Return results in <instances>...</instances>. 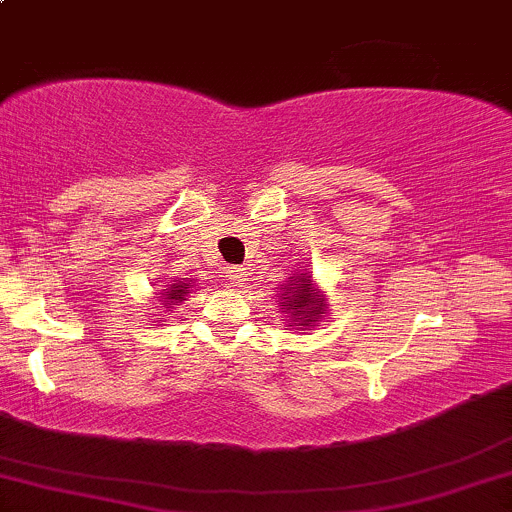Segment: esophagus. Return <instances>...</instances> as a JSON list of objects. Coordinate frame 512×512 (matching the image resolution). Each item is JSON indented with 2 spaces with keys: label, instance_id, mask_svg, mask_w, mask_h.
I'll use <instances>...</instances> for the list:
<instances>
[{
  "label": "esophagus",
  "instance_id": "34e87169",
  "mask_svg": "<svg viewBox=\"0 0 512 512\" xmlns=\"http://www.w3.org/2000/svg\"><path fill=\"white\" fill-rule=\"evenodd\" d=\"M228 279L233 282V286H238V289H247V284H250V272H247L245 267H230Z\"/></svg>",
  "mask_w": 512,
  "mask_h": 512
}]
</instances>
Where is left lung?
<instances>
[{
  "mask_svg": "<svg viewBox=\"0 0 512 512\" xmlns=\"http://www.w3.org/2000/svg\"><path fill=\"white\" fill-rule=\"evenodd\" d=\"M279 286H282L279 306H282V313H286V320H289L286 328L311 330V325H316V320L323 318L325 308H328L325 291L318 289L308 272H296L294 277H289V282Z\"/></svg>",
  "mask_w": 512,
  "mask_h": 512,
  "instance_id": "1",
  "label": "left lung"
}]
</instances>
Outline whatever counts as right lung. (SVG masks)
Here are the masks:
<instances>
[{"label":"right lung","instance_id":"right-lung-1","mask_svg":"<svg viewBox=\"0 0 512 512\" xmlns=\"http://www.w3.org/2000/svg\"><path fill=\"white\" fill-rule=\"evenodd\" d=\"M194 282L192 279H172V282L165 284V289H160V296H155L157 301H162L165 308L179 306L182 301H187V296L192 294Z\"/></svg>","mask_w":512,"mask_h":512}]
</instances>
